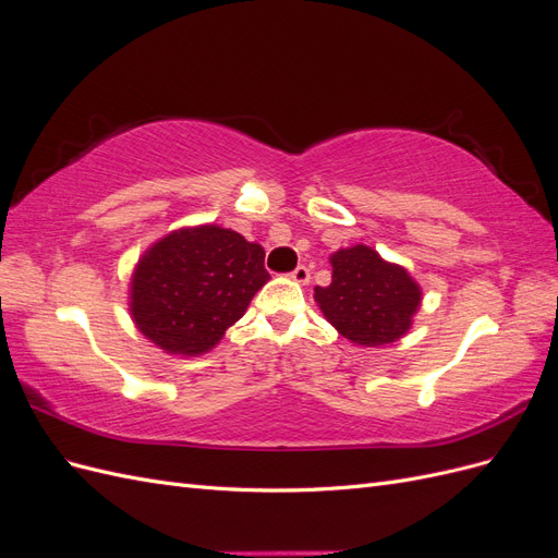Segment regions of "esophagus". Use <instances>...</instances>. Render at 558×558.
<instances>
[{
    "mask_svg": "<svg viewBox=\"0 0 558 558\" xmlns=\"http://www.w3.org/2000/svg\"><path fill=\"white\" fill-rule=\"evenodd\" d=\"M291 279L293 281H298V283H310V279H312V272H310V267H305V265H298L293 272H291Z\"/></svg>",
    "mask_w": 558,
    "mask_h": 558,
    "instance_id": "34e87169",
    "label": "esophagus"
}]
</instances>
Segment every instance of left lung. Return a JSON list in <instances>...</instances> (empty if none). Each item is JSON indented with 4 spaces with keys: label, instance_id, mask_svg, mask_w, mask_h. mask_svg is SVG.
Masks as SVG:
<instances>
[{
    "label": "left lung",
    "instance_id": "left-lung-1",
    "mask_svg": "<svg viewBox=\"0 0 558 558\" xmlns=\"http://www.w3.org/2000/svg\"><path fill=\"white\" fill-rule=\"evenodd\" d=\"M332 281L314 300L328 324L359 347H384L408 335L421 307V286L402 265L356 244L330 256Z\"/></svg>",
    "mask_w": 558,
    "mask_h": 558
}]
</instances>
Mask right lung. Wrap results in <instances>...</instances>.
<instances>
[{
  "mask_svg": "<svg viewBox=\"0 0 558 558\" xmlns=\"http://www.w3.org/2000/svg\"><path fill=\"white\" fill-rule=\"evenodd\" d=\"M267 281L260 244L214 223L181 228L148 246L134 265L130 314L165 353L202 356Z\"/></svg>",
  "mask_w": 558,
  "mask_h": 558,
  "instance_id": "add662e5",
  "label": "right lung"
}]
</instances>
